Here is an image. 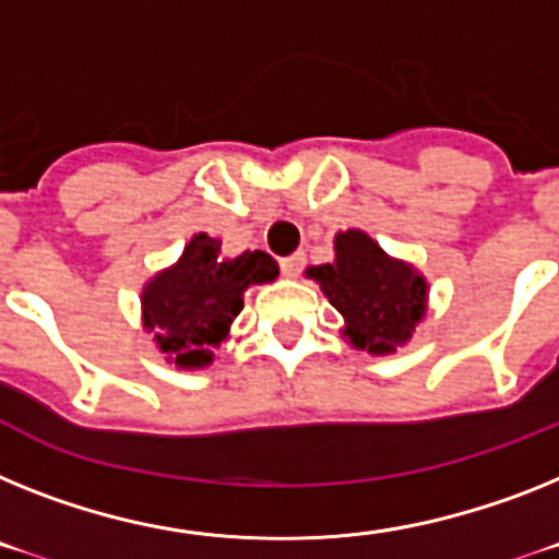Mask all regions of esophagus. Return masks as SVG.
<instances>
[{"label":"esophagus","instance_id":"34e87169","mask_svg":"<svg viewBox=\"0 0 559 559\" xmlns=\"http://www.w3.org/2000/svg\"><path fill=\"white\" fill-rule=\"evenodd\" d=\"M304 264H307V255H304V252H293V255L281 258V272H284L287 278H298L304 272Z\"/></svg>","mask_w":559,"mask_h":559}]
</instances>
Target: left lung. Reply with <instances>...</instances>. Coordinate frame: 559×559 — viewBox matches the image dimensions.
I'll use <instances>...</instances> for the list:
<instances>
[{
    "label": "left lung",
    "instance_id": "8db88e82",
    "mask_svg": "<svg viewBox=\"0 0 559 559\" xmlns=\"http://www.w3.org/2000/svg\"><path fill=\"white\" fill-rule=\"evenodd\" d=\"M332 307L344 316L346 335L374 355L406 344L424 316L426 284L412 266L392 261L358 229L335 238V264L312 266Z\"/></svg>",
    "mask_w": 559,
    "mask_h": 559
}]
</instances>
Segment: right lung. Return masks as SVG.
<instances>
[{
  "label": "right lung",
  "instance_id": "right-lung-1",
  "mask_svg": "<svg viewBox=\"0 0 559 559\" xmlns=\"http://www.w3.org/2000/svg\"><path fill=\"white\" fill-rule=\"evenodd\" d=\"M218 250L222 241L199 233L185 247L181 261L150 281L142 295L144 323L156 335L158 349L178 367H207L233 318L243 309V289L278 275V264L266 252L224 261Z\"/></svg>",
  "mask_w": 559,
  "mask_h": 559
}]
</instances>
